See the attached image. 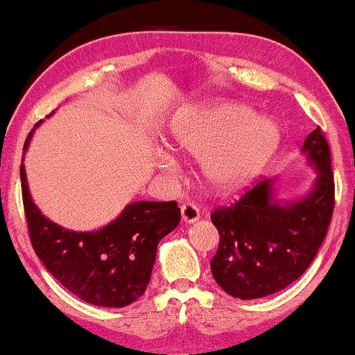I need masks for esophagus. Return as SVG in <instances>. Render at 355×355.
<instances>
[{"label":"esophagus","mask_w":355,"mask_h":355,"mask_svg":"<svg viewBox=\"0 0 355 355\" xmlns=\"http://www.w3.org/2000/svg\"><path fill=\"white\" fill-rule=\"evenodd\" d=\"M181 215L182 220L186 223H192L200 217V209L197 207L194 202H186V204L181 205Z\"/></svg>","instance_id":"obj_1"}]
</instances>
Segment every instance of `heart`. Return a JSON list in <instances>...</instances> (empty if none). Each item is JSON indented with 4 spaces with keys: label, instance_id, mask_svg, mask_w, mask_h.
<instances>
[{
    "label": "heart",
    "instance_id": "obj_1",
    "mask_svg": "<svg viewBox=\"0 0 355 355\" xmlns=\"http://www.w3.org/2000/svg\"><path fill=\"white\" fill-rule=\"evenodd\" d=\"M279 141V128L268 117H252L245 105L222 104L184 117L171 130L174 150L204 156V171L217 187L234 189L259 171ZM164 166L174 159L163 156Z\"/></svg>",
    "mask_w": 355,
    "mask_h": 355
}]
</instances>
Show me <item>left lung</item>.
Returning a JSON list of instances; mask_svg holds the SVG:
<instances>
[{
	"label": "left lung",
	"instance_id": "1",
	"mask_svg": "<svg viewBox=\"0 0 355 355\" xmlns=\"http://www.w3.org/2000/svg\"><path fill=\"white\" fill-rule=\"evenodd\" d=\"M303 151L318 168L306 199L282 207L270 200V181L264 179L210 214L220 234L210 268L228 295L241 300L272 295L295 282L318 254L334 210L331 151L321 127L306 137Z\"/></svg>",
	"mask_w": 355,
	"mask_h": 355
}]
</instances>
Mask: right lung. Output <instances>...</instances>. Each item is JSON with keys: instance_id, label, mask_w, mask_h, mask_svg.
Listing matches in <instances>:
<instances>
[{"instance_id": "1", "label": "right lung", "mask_w": 355, "mask_h": 355, "mask_svg": "<svg viewBox=\"0 0 355 355\" xmlns=\"http://www.w3.org/2000/svg\"><path fill=\"white\" fill-rule=\"evenodd\" d=\"M21 189L35 254L63 287L91 305L123 308L144 295L159 239L181 222L176 200L135 202L103 230L70 232L45 218L31 200L24 164Z\"/></svg>"}]
</instances>
